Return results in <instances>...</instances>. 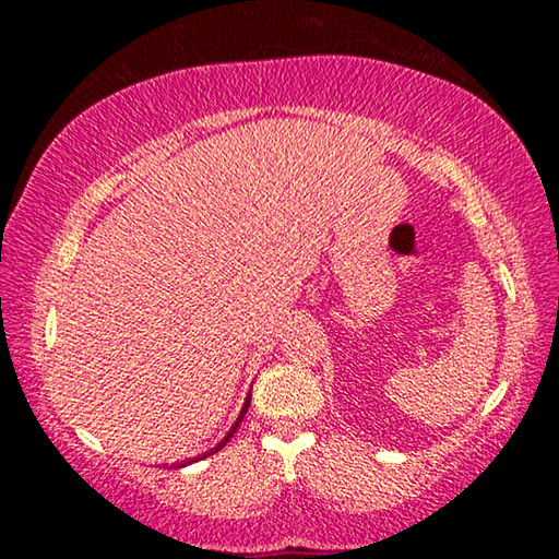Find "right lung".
<instances>
[{
  "instance_id": "1",
  "label": "right lung",
  "mask_w": 559,
  "mask_h": 559,
  "mask_svg": "<svg viewBox=\"0 0 559 559\" xmlns=\"http://www.w3.org/2000/svg\"><path fill=\"white\" fill-rule=\"evenodd\" d=\"M249 404H251V394L249 396H246V404H243V409H241V414H239V419H236V424H234V427H231V431L229 433H226V437H224V441L219 443V447H216V449H212V451H206L204 453V456H210V453H214V451H219V449H224L226 447V441H229L231 437H234V433H236V429H239V424H241V419H243V416H246V412H249ZM202 456V459H204ZM189 463V461H187ZM182 466H185V463H182Z\"/></svg>"
}]
</instances>
